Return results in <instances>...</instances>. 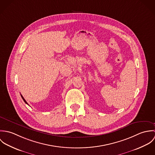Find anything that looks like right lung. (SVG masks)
I'll return each instance as SVG.
<instances>
[{
    "mask_svg": "<svg viewBox=\"0 0 155 155\" xmlns=\"http://www.w3.org/2000/svg\"><path fill=\"white\" fill-rule=\"evenodd\" d=\"M21 97H22V100H24V102H25V103H26V104H28V103H27V101H25V99H24V97H22V95H21Z\"/></svg>",
    "mask_w": 155,
    "mask_h": 155,
    "instance_id": "add662e5",
    "label": "right lung"
}]
</instances>
